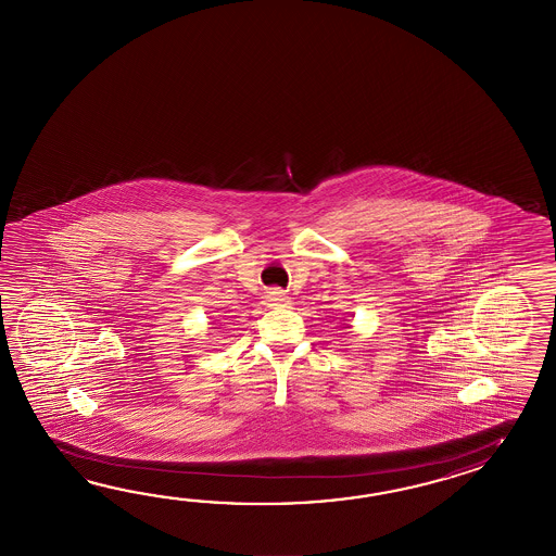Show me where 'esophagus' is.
Wrapping results in <instances>:
<instances>
[{"mask_svg":"<svg viewBox=\"0 0 556 556\" xmlns=\"http://www.w3.org/2000/svg\"><path fill=\"white\" fill-rule=\"evenodd\" d=\"M266 304L270 307L276 306H286L288 304V295L280 292V290H270V292H266Z\"/></svg>","mask_w":556,"mask_h":556,"instance_id":"1","label":"esophagus"}]
</instances>
